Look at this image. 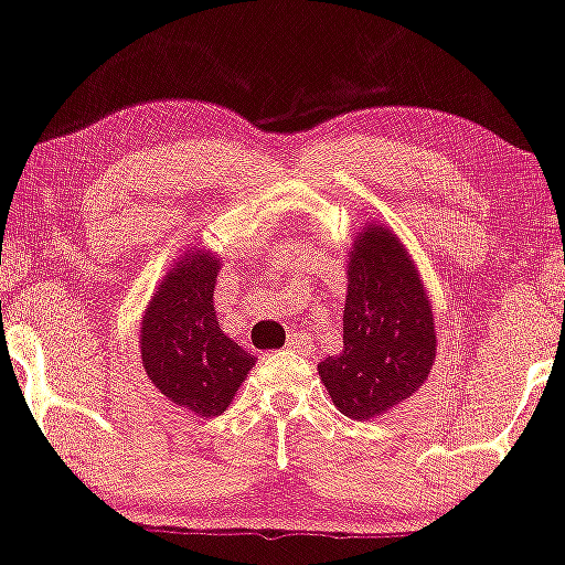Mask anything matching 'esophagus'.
<instances>
[{
    "instance_id": "34e87169",
    "label": "esophagus",
    "mask_w": 565,
    "mask_h": 565,
    "mask_svg": "<svg viewBox=\"0 0 565 565\" xmlns=\"http://www.w3.org/2000/svg\"><path fill=\"white\" fill-rule=\"evenodd\" d=\"M288 349L296 351V354H308V351H310V339L306 337V333H292V337L288 339Z\"/></svg>"
}]
</instances>
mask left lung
<instances>
[{
    "label": "left lung",
    "mask_w": 565,
    "mask_h": 565,
    "mask_svg": "<svg viewBox=\"0 0 565 565\" xmlns=\"http://www.w3.org/2000/svg\"><path fill=\"white\" fill-rule=\"evenodd\" d=\"M436 359V326L418 269L384 226H364L349 259L343 351L318 364L333 405L370 420L413 395Z\"/></svg>",
    "instance_id": "1"
}]
</instances>
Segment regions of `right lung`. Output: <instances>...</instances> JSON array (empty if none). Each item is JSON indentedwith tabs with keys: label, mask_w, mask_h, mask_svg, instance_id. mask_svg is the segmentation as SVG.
I'll return each instance as SVG.
<instances>
[{
	"label": "right lung",
	"mask_w": 565,
	"mask_h": 565,
	"mask_svg": "<svg viewBox=\"0 0 565 565\" xmlns=\"http://www.w3.org/2000/svg\"><path fill=\"white\" fill-rule=\"evenodd\" d=\"M218 259L188 252L152 296L142 321V364L170 403L203 418L222 415L255 356L224 337L214 313Z\"/></svg>",
	"instance_id": "obj_1"
}]
</instances>
